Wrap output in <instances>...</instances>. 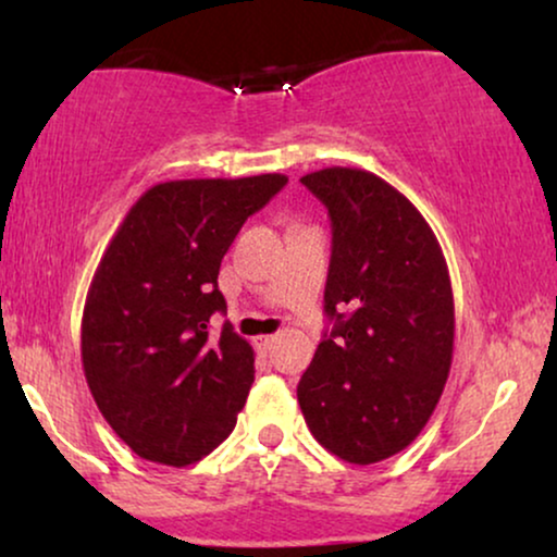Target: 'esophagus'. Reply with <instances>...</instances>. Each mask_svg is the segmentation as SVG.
<instances>
[{
	"instance_id": "34e87169",
	"label": "esophagus",
	"mask_w": 557,
	"mask_h": 557,
	"mask_svg": "<svg viewBox=\"0 0 557 557\" xmlns=\"http://www.w3.org/2000/svg\"><path fill=\"white\" fill-rule=\"evenodd\" d=\"M273 342H276V337H273V334H265V337H258V347H261L263 352H269V349L273 347Z\"/></svg>"
}]
</instances>
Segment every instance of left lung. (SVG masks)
Masks as SVG:
<instances>
[{
  "instance_id": "left-lung-1",
  "label": "left lung",
  "mask_w": 557,
  "mask_h": 557,
  "mask_svg": "<svg viewBox=\"0 0 557 557\" xmlns=\"http://www.w3.org/2000/svg\"><path fill=\"white\" fill-rule=\"evenodd\" d=\"M304 185L332 218V334L296 387L311 436L347 463L391 459L438 406L454 357V292L431 225L377 174L324 166Z\"/></svg>"
}]
</instances>
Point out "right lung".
Masks as SVG:
<instances>
[{
	"instance_id": "right-lung-1",
	"label": "right lung",
	"mask_w": 557,
	"mask_h": 557,
	"mask_svg": "<svg viewBox=\"0 0 557 557\" xmlns=\"http://www.w3.org/2000/svg\"><path fill=\"white\" fill-rule=\"evenodd\" d=\"M286 174L172 180L126 212L90 281L81 357L90 395L141 459L189 467L231 436L253 385V347L225 311L220 261Z\"/></svg>"
}]
</instances>
